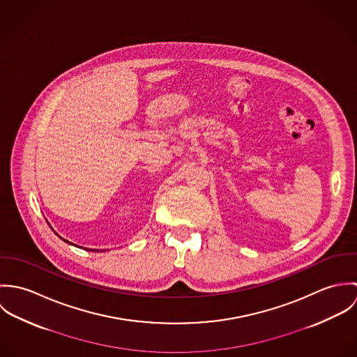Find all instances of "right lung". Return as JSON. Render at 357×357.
<instances>
[{"mask_svg": "<svg viewBox=\"0 0 357 357\" xmlns=\"http://www.w3.org/2000/svg\"><path fill=\"white\" fill-rule=\"evenodd\" d=\"M64 241V239H63ZM64 242H67V241H64ZM67 243H70V242H67ZM85 250H88V249H85Z\"/></svg>", "mask_w": 357, "mask_h": 357, "instance_id": "obj_1", "label": "right lung"}]
</instances>
